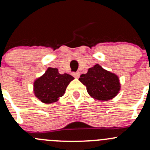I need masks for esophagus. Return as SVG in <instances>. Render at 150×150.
<instances>
[{
  "mask_svg": "<svg viewBox=\"0 0 150 150\" xmlns=\"http://www.w3.org/2000/svg\"><path fill=\"white\" fill-rule=\"evenodd\" d=\"M72 75H73V76L75 77V78H79V76H80V72H72Z\"/></svg>",
  "mask_w": 150,
  "mask_h": 150,
  "instance_id": "34e87169",
  "label": "esophagus"
}]
</instances>
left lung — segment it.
Masks as SVG:
<instances>
[{"label":"left lung","instance_id":"8db88e82","mask_svg":"<svg viewBox=\"0 0 150 150\" xmlns=\"http://www.w3.org/2000/svg\"><path fill=\"white\" fill-rule=\"evenodd\" d=\"M79 81L91 97L99 101H107L117 96L120 89L117 75L103 69L99 64L89 68L86 74H82Z\"/></svg>","mask_w":150,"mask_h":150}]
</instances>
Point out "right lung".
Instances as JSON below:
<instances>
[{
  "instance_id": "right-lung-1",
  "label": "right lung",
  "mask_w": 150,
  "mask_h": 150,
  "mask_svg": "<svg viewBox=\"0 0 150 150\" xmlns=\"http://www.w3.org/2000/svg\"><path fill=\"white\" fill-rule=\"evenodd\" d=\"M73 79L69 74H59L57 68L48 67L46 72L34 82L35 96L45 104L57 102Z\"/></svg>"
}]
</instances>
